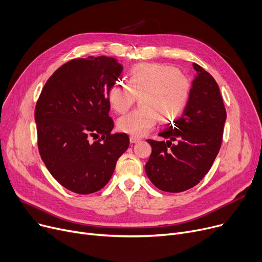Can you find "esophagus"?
Segmentation results:
<instances>
[{
    "instance_id": "esophagus-1",
    "label": "esophagus",
    "mask_w": 262,
    "mask_h": 262,
    "mask_svg": "<svg viewBox=\"0 0 262 262\" xmlns=\"http://www.w3.org/2000/svg\"><path fill=\"white\" fill-rule=\"evenodd\" d=\"M129 141L132 143H137V142L140 141V138H138V137H135V136H130L129 137Z\"/></svg>"
}]
</instances>
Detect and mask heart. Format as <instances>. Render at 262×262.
I'll use <instances>...</instances> for the list:
<instances>
[{
  "label": "heart",
  "mask_w": 262,
  "mask_h": 262,
  "mask_svg": "<svg viewBox=\"0 0 262 262\" xmlns=\"http://www.w3.org/2000/svg\"><path fill=\"white\" fill-rule=\"evenodd\" d=\"M192 89L190 78L177 69L157 62L136 64L128 82L116 81L108 89V102L115 112L124 114L140 96L141 108L123 116L118 128L135 137L152 130L161 120L172 123L180 118L189 103Z\"/></svg>",
  "instance_id": "heart-1"
}]
</instances>
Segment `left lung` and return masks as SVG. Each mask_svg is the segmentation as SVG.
<instances>
[{
	"label": "left lung",
	"instance_id": "8db88e82",
	"mask_svg": "<svg viewBox=\"0 0 262 262\" xmlns=\"http://www.w3.org/2000/svg\"><path fill=\"white\" fill-rule=\"evenodd\" d=\"M189 103L174 125L147 139L152 154L145 164L149 181L158 189L177 193L198 185L208 173L222 144L226 110L214 78L198 63ZM175 142V144H172Z\"/></svg>",
	"mask_w": 262,
	"mask_h": 262
}]
</instances>
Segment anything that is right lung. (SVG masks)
Here are the masks:
<instances>
[{"instance_id":"add662e5","label":"right lung","mask_w":262,"mask_h":262,"mask_svg":"<svg viewBox=\"0 0 262 262\" xmlns=\"http://www.w3.org/2000/svg\"><path fill=\"white\" fill-rule=\"evenodd\" d=\"M122 70L113 57L72 59L52 74L37 101L41 159L55 180L75 193L106 186L129 145L125 133H112L107 98Z\"/></svg>"}]
</instances>
